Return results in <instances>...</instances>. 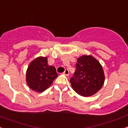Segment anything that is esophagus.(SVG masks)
<instances>
[{"label":"esophagus","mask_w":128,"mask_h":128,"mask_svg":"<svg viewBox=\"0 0 128 128\" xmlns=\"http://www.w3.org/2000/svg\"><path fill=\"white\" fill-rule=\"evenodd\" d=\"M63 74L65 76H67L69 75V71H68V69L65 70L64 71V72H63Z\"/></svg>","instance_id":"34e87169"}]
</instances>
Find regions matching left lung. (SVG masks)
<instances>
[{
	"instance_id": "obj_1",
	"label": "left lung",
	"mask_w": 128,
	"mask_h": 128,
	"mask_svg": "<svg viewBox=\"0 0 128 128\" xmlns=\"http://www.w3.org/2000/svg\"><path fill=\"white\" fill-rule=\"evenodd\" d=\"M76 70L70 80L73 90L83 97L96 94L103 86L105 76L102 65L91 55L78 58Z\"/></svg>"
}]
</instances>
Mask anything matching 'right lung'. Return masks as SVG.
I'll use <instances>...</instances> for the list:
<instances>
[{
  "label": "right lung",
  "mask_w": 128,
  "mask_h": 128,
  "mask_svg": "<svg viewBox=\"0 0 128 128\" xmlns=\"http://www.w3.org/2000/svg\"><path fill=\"white\" fill-rule=\"evenodd\" d=\"M58 77L56 68L48 65L47 57H39L30 62L26 71V82L33 91L43 92Z\"/></svg>",
  "instance_id": "1"
}]
</instances>
